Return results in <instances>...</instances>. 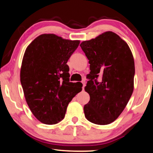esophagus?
I'll use <instances>...</instances> for the list:
<instances>
[{
	"mask_svg": "<svg viewBox=\"0 0 153 153\" xmlns=\"http://www.w3.org/2000/svg\"><path fill=\"white\" fill-rule=\"evenodd\" d=\"M81 82L82 83V89H83L84 87H85V80H83V81H81Z\"/></svg>",
	"mask_w": 153,
	"mask_h": 153,
	"instance_id": "1",
	"label": "esophagus"
}]
</instances>
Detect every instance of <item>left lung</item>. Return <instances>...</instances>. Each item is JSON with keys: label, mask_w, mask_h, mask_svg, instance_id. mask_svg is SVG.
Instances as JSON below:
<instances>
[{"label": "left lung", "mask_w": 153, "mask_h": 153, "mask_svg": "<svg viewBox=\"0 0 153 153\" xmlns=\"http://www.w3.org/2000/svg\"><path fill=\"white\" fill-rule=\"evenodd\" d=\"M80 46L91 71L85 87L90 96L84 106L85 116L95 124H110L123 111L133 93V54L127 42L111 31L82 41ZM99 75L101 78L97 82Z\"/></svg>", "instance_id": "1"}]
</instances>
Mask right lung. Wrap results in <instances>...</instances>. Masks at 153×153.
Masks as SVG:
<instances>
[{"instance_id": "right-lung-1", "label": "right lung", "mask_w": 153, "mask_h": 153, "mask_svg": "<svg viewBox=\"0 0 153 153\" xmlns=\"http://www.w3.org/2000/svg\"><path fill=\"white\" fill-rule=\"evenodd\" d=\"M79 43L78 40L43 34L25 51L20 81L30 109L42 123L53 125L61 121L69 102L82 90L81 82H70L66 64Z\"/></svg>"}]
</instances>
